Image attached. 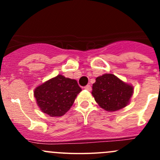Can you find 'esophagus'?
<instances>
[{"instance_id":"1","label":"esophagus","mask_w":160,"mask_h":160,"mask_svg":"<svg viewBox=\"0 0 160 160\" xmlns=\"http://www.w3.org/2000/svg\"><path fill=\"white\" fill-rule=\"evenodd\" d=\"M84 88L86 90H91V86H90V84H88V85H86V86L84 87Z\"/></svg>"}]
</instances>
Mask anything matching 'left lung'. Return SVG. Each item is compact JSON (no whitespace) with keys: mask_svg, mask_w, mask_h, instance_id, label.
I'll list each match as a JSON object with an SVG mask.
<instances>
[{"mask_svg":"<svg viewBox=\"0 0 160 160\" xmlns=\"http://www.w3.org/2000/svg\"><path fill=\"white\" fill-rule=\"evenodd\" d=\"M92 95L100 107L108 111H118L127 106L133 88L113 74H104L96 78Z\"/></svg>","mask_w":160,"mask_h":160,"instance_id":"8db88e82","label":"left lung"}]
</instances>
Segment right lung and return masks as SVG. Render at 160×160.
<instances>
[{
    "label": "right lung",
    "mask_w": 160,
    "mask_h": 160,
    "mask_svg": "<svg viewBox=\"0 0 160 160\" xmlns=\"http://www.w3.org/2000/svg\"><path fill=\"white\" fill-rule=\"evenodd\" d=\"M80 91L77 80L58 75L36 88L34 95L42 112L57 117L69 111Z\"/></svg>",
    "instance_id": "add662e5"
}]
</instances>
